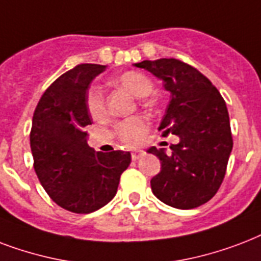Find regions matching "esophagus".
<instances>
[{
  "label": "esophagus",
  "instance_id": "esophagus-1",
  "mask_svg": "<svg viewBox=\"0 0 261 261\" xmlns=\"http://www.w3.org/2000/svg\"><path fill=\"white\" fill-rule=\"evenodd\" d=\"M143 155H144V151H143V149H137V151L132 152V159L133 161H137V159H140Z\"/></svg>",
  "mask_w": 261,
  "mask_h": 261
}]
</instances>
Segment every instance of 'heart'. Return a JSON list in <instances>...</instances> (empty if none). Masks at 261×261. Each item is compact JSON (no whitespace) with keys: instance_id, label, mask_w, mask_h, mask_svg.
Instances as JSON below:
<instances>
[{"instance_id":"b5f03b06","label":"heart","mask_w":261,"mask_h":261,"mask_svg":"<svg viewBox=\"0 0 261 261\" xmlns=\"http://www.w3.org/2000/svg\"><path fill=\"white\" fill-rule=\"evenodd\" d=\"M112 83L114 86L129 91L136 98H145L153 90L151 79L145 76L144 73L135 72V70H129V72L118 74L113 79ZM86 108L92 118L98 120V118L106 116L105 98H103V92L99 87L94 86L87 91ZM147 129H148V125L141 117H129V118H125L114 125V135L124 144L135 145L141 140V137L144 136Z\"/></svg>"}]
</instances>
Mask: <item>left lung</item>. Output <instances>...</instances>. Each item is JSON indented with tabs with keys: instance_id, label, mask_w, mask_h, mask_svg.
<instances>
[{
	"instance_id": "left-lung-1",
	"label": "left lung",
	"mask_w": 261,
	"mask_h": 261,
	"mask_svg": "<svg viewBox=\"0 0 261 261\" xmlns=\"http://www.w3.org/2000/svg\"><path fill=\"white\" fill-rule=\"evenodd\" d=\"M137 68L162 79L170 100L159 130L179 137L171 153L155 147L161 171L151 179L153 195L167 205L191 210L207 203L221 188L233 148L225 99L201 72L175 58L141 61Z\"/></svg>"
}]
</instances>
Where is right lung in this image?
Segmentation results:
<instances>
[{"label": "right lung", "mask_w": 261, "mask_h": 261, "mask_svg": "<svg viewBox=\"0 0 261 261\" xmlns=\"http://www.w3.org/2000/svg\"><path fill=\"white\" fill-rule=\"evenodd\" d=\"M105 69L80 64L61 74L40 96L32 117L30 141L36 175L54 203L74 214L106 205L130 163L129 152H96L87 144L91 117L86 95Z\"/></svg>", "instance_id": "add662e5"}]
</instances>
